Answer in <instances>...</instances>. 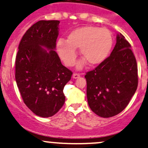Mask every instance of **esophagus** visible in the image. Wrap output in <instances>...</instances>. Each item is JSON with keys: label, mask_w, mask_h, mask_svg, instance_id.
Returning <instances> with one entry per match:
<instances>
[{"label": "esophagus", "mask_w": 148, "mask_h": 148, "mask_svg": "<svg viewBox=\"0 0 148 148\" xmlns=\"http://www.w3.org/2000/svg\"><path fill=\"white\" fill-rule=\"evenodd\" d=\"M72 77L74 79H78L79 77H80V74H77V73H74V74H73V75H72Z\"/></svg>", "instance_id": "34e87169"}]
</instances>
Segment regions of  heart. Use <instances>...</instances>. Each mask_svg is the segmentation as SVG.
I'll return each mask as SVG.
<instances>
[{
  "label": "heart",
  "instance_id": "obj_1",
  "mask_svg": "<svg viewBox=\"0 0 148 148\" xmlns=\"http://www.w3.org/2000/svg\"><path fill=\"white\" fill-rule=\"evenodd\" d=\"M113 36L109 29L96 26H84L71 31L66 42L59 40L56 49L62 61L67 66H74L77 57V49H80L83 60L77 64L82 69L88 62L91 66L99 65L106 60L113 47Z\"/></svg>",
  "mask_w": 148,
  "mask_h": 148
}]
</instances>
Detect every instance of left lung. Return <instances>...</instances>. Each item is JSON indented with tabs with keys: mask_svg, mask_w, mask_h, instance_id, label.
<instances>
[{
	"mask_svg": "<svg viewBox=\"0 0 148 148\" xmlns=\"http://www.w3.org/2000/svg\"><path fill=\"white\" fill-rule=\"evenodd\" d=\"M130 43L121 33L111 55L85 75L90 108L102 118L125 109L138 87V66Z\"/></svg>",
	"mask_w": 148,
	"mask_h": 148,
	"instance_id": "8db88e82",
	"label": "left lung"
}]
</instances>
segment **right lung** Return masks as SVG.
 <instances>
[{
	"label": "right lung",
	"instance_id": "1",
	"mask_svg": "<svg viewBox=\"0 0 148 148\" xmlns=\"http://www.w3.org/2000/svg\"><path fill=\"white\" fill-rule=\"evenodd\" d=\"M59 21H40L23 35L15 60V80L23 100L37 116H54L63 106L64 87L72 72L55 51Z\"/></svg>",
	"mask_w": 148,
	"mask_h": 148
}]
</instances>
